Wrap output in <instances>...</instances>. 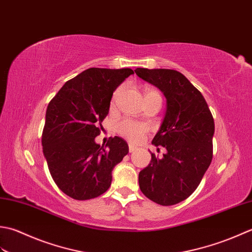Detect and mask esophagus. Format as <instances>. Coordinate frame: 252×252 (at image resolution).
Instances as JSON below:
<instances>
[{
  "label": "esophagus",
  "instance_id": "obj_1",
  "mask_svg": "<svg viewBox=\"0 0 252 252\" xmlns=\"http://www.w3.org/2000/svg\"><path fill=\"white\" fill-rule=\"evenodd\" d=\"M136 147L133 146V145H131V143H129V145H128V150H129V152L131 153V152H133V151H136Z\"/></svg>",
  "mask_w": 252,
  "mask_h": 252
}]
</instances>
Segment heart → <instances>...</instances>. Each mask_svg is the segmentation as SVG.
Returning a JSON list of instances; mask_svg holds the SVG:
<instances>
[{
	"label": "heart",
	"instance_id": "b5f03b06",
	"mask_svg": "<svg viewBox=\"0 0 252 252\" xmlns=\"http://www.w3.org/2000/svg\"><path fill=\"white\" fill-rule=\"evenodd\" d=\"M121 88L117 89L114 94H113L112 96V101H111V105L114 106L115 105V102L117 100V97L120 95V92H121ZM161 96L160 92L155 90V89H151V88H147L145 90V97L147 96ZM162 97V96H161ZM149 130V127L145 123H141V122H136V121H132L129 119H124L122 120L121 122L117 123L116 125V132L119 133L120 136H122L123 138H125L128 141L130 142H139L143 136L146 135Z\"/></svg>",
	"mask_w": 252,
	"mask_h": 252
}]
</instances>
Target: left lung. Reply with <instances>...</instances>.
Instances as JSON below:
<instances>
[{"instance_id": "left-lung-1", "label": "left lung", "mask_w": 252, "mask_h": 252, "mask_svg": "<svg viewBox=\"0 0 252 252\" xmlns=\"http://www.w3.org/2000/svg\"><path fill=\"white\" fill-rule=\"evenodd\" d=\"M135 71L166 97L165 116L152 140L156 147L165 148L166 153L161 158L151 153L150 164L139 173L140 190L158 204H176L196 190L211 164L212 113L201 92L179 71L165 68Z\"/></svg>"}]
</instances>
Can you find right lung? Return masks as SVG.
<instances>
[{
	"label": "right lung",
	"instance_id": "1",
	"mask_svg": "<svg viewBox=\"0 0 252 252\" xmlns=\"http://www.w3.org/2000/svg\"><path fill=\"white\" fill-rule=\"evenodd\" d=\"M132 74L130 68H88L50 101L41 142L51 176L68 197L89 200L104 193L113 168L128 153L121 137H110L105 146L94 138L103 129L113 92Z\"/></svg>",
	"mask_w": 252,
	"mask_h": 252
}]
</instances>
